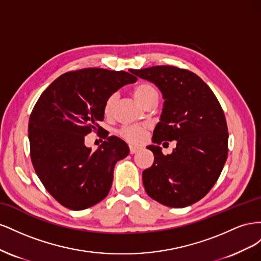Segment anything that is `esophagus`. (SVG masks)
I'll return each instance as SVG.
<instances>
[{
  "instance_id": "obj_1",
  "label": "esophagus",
  "mask_w": 261,
  "mask_h": 261,
  "mask_svg": "<svg viewBox=\"0 0 261 261\" xmlns=\"http://www.w3.org/2000/svg\"><path fill=\"white\" fill-rule=\"evenodd\" d=\"M139 150H140V147L133 146V145H130V146H129V152H130V154L136 153L137 151H139Z\"/></svg>"
}]
</instances>
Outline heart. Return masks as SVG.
I'll list each match as a JSON object with an SVG mask.
<instances>
[{
    "label": "heart",
    "instance_id": "1",
    "mask_svg": "<svg viewBox=\"0 0 261 261\" xmlns=\"http://www.w3.org/2000/svg\"><path fill=\"white\" fill-rule=\"evenodd\" d=\"M134 94L140 105L145 106L147 102L152 99H158L159 93L155 88V86L150 83H141L138 84L134 88ZM116 105V94L109 96L103 105V112L107 116H112L115 110ZM149 129L148 125H135V126H125L120 130V136L128 141L130 144H139L146 137V134Z\"/></svg>",
    "mask_w": 261,
    "mask_h": 261
}]
</instances>
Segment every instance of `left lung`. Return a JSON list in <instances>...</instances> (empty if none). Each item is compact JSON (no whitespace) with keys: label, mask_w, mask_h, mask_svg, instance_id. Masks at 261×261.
Listing matches in <instances>:
<instances>
[{"label":"left lung","mask_w":261,"mask_h":261,"mask_svg":"<svg viewBox=\"0 0 261 261\" xmlns=\"http://www.w3.org/2000/svg\"><path fill=\"white\" fill-rule=\"evenodd\" d=\"M155 84L164 98L161 120L148 146L153 164L143 172L147 194L164 206L184 208L206 196L216 184L227 158V125L215 93L199 76L170 65L130 69ZM177 140L164 156L159 145Z\"/></svg>","instance_id":"left-lung-1"}]
</instances>
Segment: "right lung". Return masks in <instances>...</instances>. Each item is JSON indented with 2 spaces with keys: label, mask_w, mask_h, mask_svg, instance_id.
<instances>
[{
  "label": "right lung",
  "mask_w": 261,
  "mask_h": 261,
  "mask_svg": "<svg viewBox=\"0 0 261 261\" xmlns=\"http://www.w3.org/2000/svg\"><path fill=\"white\" fill-rule=\"evenodd\" d=\"M137 77L105 68L72 70L57 78L38 99L30 114V158L38 177L55 200L84 210L103 200L111 189L114 165L129 153L125 141L103 134L91 151L85 136L100 133L103 105Z\"/></svg>",
  "instance_id": "right-lung-1"
}]
</instances>
